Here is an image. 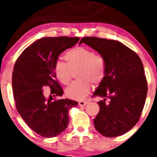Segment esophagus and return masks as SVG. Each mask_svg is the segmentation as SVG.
I'll return each mask as SVG.
<instances>
[{
  "instance_id": "34e87169",
  "label": "esophagus",
  "mask_w": 157,
  "mask_h": 157,
  "mask_svg": "<svg viewBox=\"0 0 157 157\" xmlns=\"http://www.w3.org/2000/svg\"><path fill=\"white\" fill-rule=\"evenodd\" d=\"M87 103H88V101H83V100H82V101L79 102V105L84 106V105H86Z\"/></svg>"
}]
</instances>
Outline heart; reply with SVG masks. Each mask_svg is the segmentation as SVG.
<instances>
[{
  "mask_svg": "<svg viewBox=\"0 0 157 157\" xmlns=\"http://www.w3.org/2000/svg\"><path fill=\"white\" fill-rule=\"evenodd\" d=\"M66 63L57 60L54 71L60 82L68 85L71 80L73 72L76 71L79 80L66 89V95L73 100H80L89 94L91 84L101 83L105 75V63L101 56L94 55L91 50L84 47H75L65 55Z\"/></svg>",
  "mask_w": 157,
  "mask_h": 157,
  "instance_id": "1",
  "label": "heart"
}]
</instances>
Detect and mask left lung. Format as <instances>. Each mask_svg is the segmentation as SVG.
I'll list each match as a JSON object with an SVG mask.
<instances>
[{
    "mask_svg": "<svg viewBox=\"0 0 157 157\" xmlns=\"http://www.w3.org/2000/svg\"><path fill=\"white\" fill-rule=\"evenodd\" d=\"M82 43L98 52L105 63V77L93 94L103 99L98 102L95 128L106 137L121 136L137 123L146 100L147 80L141 59L119 41L86 37L79 44Z\"/></svg>",
    "mask_w": 157,
    "mask_h": 157,
    "instance_id": "obj_1",
    "label": "left lung"
}]
</instances>
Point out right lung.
I'll list each match as a JSON object with an SVG mask.
<instances>
[{"label":"right lung","instance_id":"right-lung-1","mask_svg":"<svg viewBox=\"0 0 157 157\" xmlns=\"http://www.w3.org/2000/svg\"><path fill=\"white\" fill-rule=\"evenodd\" d=\"M79 37H43L27 47L19 56L12 73V90L16 109L27 125L44 137H55L67 128L68 110L78 102L55 100L63 91L54 71L59 55L77 44ZM51 89L48 98L42 87Z\"/></svg>","mask_w":157,"mask_h":157}]
</instances>
